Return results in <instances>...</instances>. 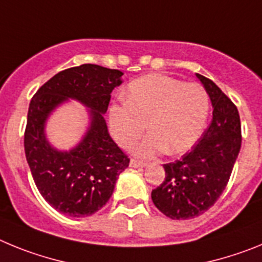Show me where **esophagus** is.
Returning <instances> with one entry per match:
<instances>
[{
	"mask_svg": "<svg viewBox=\"0 0 262 262\" xmlns=\"http://www.w3.org/2000/svg\"><path fill=\"white\" fill-rule=\"evenodd\" d=\"M145 165H147L145 161H140L138 159H131V161H129V166H133V168H143Z\"/></svg>",
	"mask_w": 262,
	"mask_h": 262,
	"instance_id": "esophagus-1",
	"label": "esophagus"
}]
</instances>
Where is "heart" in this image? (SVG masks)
<instances>
[{
	"instance_id": "b5f03b06",
	"label": "heart",
	"mask_w": 262,
	"mask_h": 262,
	"mask_svg": "<svg viewBox=\"0 0 262 262\" xmlns=\"http://www.w3.org/2000/svg\"><path fill=\"white\" fill-rule=\"evenodd\" d=\"M210 110L209 94L198 84L165 75H148L133 81L126 102L110 107V128L122 147L131 148L145 128L151 135L136 147L140 156L189 151L202 135Z\"/></svg>"
}]
</instances>
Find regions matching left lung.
Instances as JSON below:
<instances>
[{
	"label": "left lung",
	"instance_id": "obj_1",
	"mask_svg": "<svg viewBox=\"0 0 262 262\" xmlns=\"http://www.w3.org/2000/svg\"><path fill=\"white\" fill-rule=\"evenodd\" d=\"M211 99L212 120L189 152L164 164L165 180L152 201L170 219H191L214 206L226 189L242 147L237 107L210 78L196 75Z\"/></svg>",
	"mask_w": 262,
	"mask_h": 262
}]
</instances>
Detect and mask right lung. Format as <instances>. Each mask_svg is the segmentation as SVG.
<instances>
[{
    "label": "right lung",
    "instance_id": "1",
    "mask_svg": "<svg viewBox=\"0 0 262 262\" xmlns=\"http://www.w3.org/2000/svg\"><path fill=\"white\" fill-rule=\"evenodd\" d=\"M122 75L118 69L82 64L59 72L31 98L25 154L39 193L62 214L82 217L102 209L118 176L128 166V156L110 138L103 118L111 92L122 84ZM68 98L92 108V122L75 150L60 152L47 142L44 123L50 111Z\"/></svg>",
    "mask_w": 262,
    "mask_h": 262
}]
</instances>
